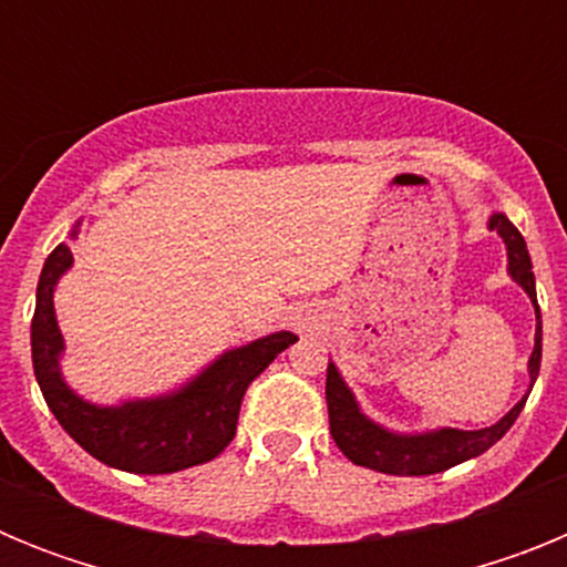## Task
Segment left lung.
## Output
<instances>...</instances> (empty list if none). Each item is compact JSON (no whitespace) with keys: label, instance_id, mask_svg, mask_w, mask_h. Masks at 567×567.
I'll list each match as a JSON object with an SVG mask.
<instances>
[{"label":"left lung","instance_id":"obj_1","mask_svg":"<svg viewBox=\"0 0 567 567\" xmlns=\"http://www.w3.org/2000/svg\"><path fill=\"white\" fill-rule=\"evenodd\" d=\"M488 229H494L505 240V249H508V275L528 292L530 303H534V312H537V334H534V352H530L528 360L530 385H534V380L539 374V360H543V315H539L528 247H525V238L519 235V229L503 213L491 215ZM525 400H528V394L499 423L488 425V429H477V432L437 429V432L425 434H398L383 429V425L372 423V420L360 412L352 389L343 383V378H340L332 360H329L327 369L329 432H332L338 449L354 465L380 471V474H394V477L440 474V471L452 468V465L465 463L471 457H480V454L488 452L491 445L497 443L511 425H514V420L523 412Z\"/></svg>","mask_w":567,"mask_h":567}]
</instances>
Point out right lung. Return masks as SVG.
<instances>
[{
  "mask_svg": "<svg viewBox=\"0 0 567 567\" xmlns=\"http://www.w3.org/2000/svg\"><path fill=\"white\" fill-rule=\"evenodd\" d=\"M70 264L73 252L68 244H59L48 255L30 323L33 372L59 425L84 452L130 474H173L218 457L233 443L240 400L249 383L298 338L292 332H275L229 349L173 394L93 405L64 383L59 369L64 340L53 309V289Z\"/></svg>",
  "mask_w": 567,
  "mask_h": 567,
  "instance_id": "1",
  "label": "right lung"
}]
</instances>
